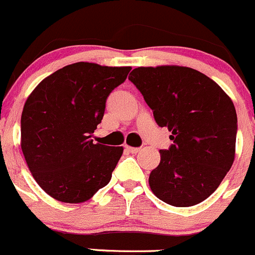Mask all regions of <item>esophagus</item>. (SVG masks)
I'll use <instances>...</instances> for the list:
<instances>
[{"instance_id": "esophagus-1", "label": "esophagus", "mask_w": 255, "mask_h": 255, "mask_svg": "<svg viewBox=\"0 0 255 255\" xmlns=\"http://www.w3.org/2000/svg\"><path fill=\"white\" fill-rule=\"evenodd\" d=\"M126 149L132 154H137L138 151L140 150V148H134V146H129V145H126Z\"/></svg>"}]
</instances>
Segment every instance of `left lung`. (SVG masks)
<instances>
[{
	"instance_id": "8db88e82",
	"label": "left lung",
	"mask_w": 255,
	"mask_h": 255,
	"mask_svg": "<svg viewBox=\"0 0 255 255\" xmlns=\"http://www.w3.org/2000/svg\"><path fill=\"white\" fill-rule=\"evenodd\" d=\"M128 79L158 126L171 132L173 144L159 151L160 163L149 175L151 191L171 206L200 204L220 186L235 160L232 100L212 79L186 66H140Z\"/></svg>"
}]
</instances>
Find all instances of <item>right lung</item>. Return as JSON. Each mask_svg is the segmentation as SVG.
I'll return each mask as SVG.
<instances>
[{"instance_id":"add662e5","label":"right lung","mask_w":255,"mask_h":255,"mask_svg":"<svg viewBox=\"0 0 255 255\" xmlns=\"http://www.w3.org/2000/svg\"><path fill=\"white\" fill-rule=\"evenodd\" d=\"M130 66L71 64L28 96L20 117V148L35 181L58 201L79 204L106 186L123 146L94 143L106 100Z\"/></svg>"}]
</instances>
